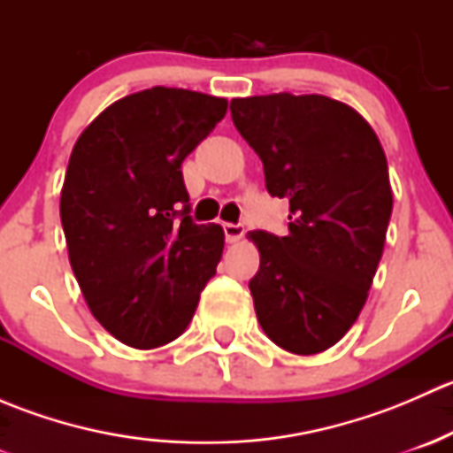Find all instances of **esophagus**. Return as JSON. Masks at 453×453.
<instances>
[{
	"mask_svg": "<svg viewBox=\"0 0 453 453\" xmlns=\"http://www.w3.org/2000/svg\"><path fill=\"white\" fill-rule=\"evenodd\" d=\"M223 232H226L227 243H236V241L243 239L245 227L241 223H223Z\"/></svg>",
	"mask_w": 453,
	"mask_h": 453,
	"instance_id": "34e87169",
	"label": "esophagus"
}]
</instances>
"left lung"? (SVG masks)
I'll use <instances>...</instances> for the list:
<instances>
[{
  "instance_id": "obj_1",
  "label": "left lung",
  "mask_w": 453,
  "mask_h": 453,
  "mask_svg": "<svg viewBox=\"0 0 453 453\" xmlns=\"http://www.w3.org/2000/svg\"><path fill=\"white\" fill-rule=\"evenodd\" d=\"M232 120L263 162L272 197L289 199L287 236L250 232L260 267L250 280L269 340L315 355L346 335L381 260L392 190L372 127L319 94L234 98Z\"/></svg>"
}]
</instances>
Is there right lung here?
I'll list each match as a JSON object with an SVG mask.
<instances>
[{"instance_id":"obj_1","label":"right lung","mask_w":453,"mask_h":453,"mask_svg":"<svg viewBox=\"0 0 453 453\" xmlns=\"http://www.w3.org/2000/svg\"><path fill=\"white\" fill-rule=\"evenodd\" d=\"M226 111V98L150 87L76 140L61 190L67 254L89 311L122 344L180 337L217 273L226 236L190 217L181 162Z\"/></svg>"}]
</instances>
